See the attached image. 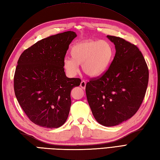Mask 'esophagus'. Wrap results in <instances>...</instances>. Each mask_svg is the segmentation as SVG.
Wrapping results in <instances>:
<instances>
[{
    "instance_id": "esophagus-1",
    "label": "esophagus",
    "mask_w": 160,
    "mask_h": 160,
    "mask_svg": "<svg viewBox=\"0 0 160 160\" xmlns=\"http://www.w3.org/2000/svg\"><path fill=\"white\" fill-rule=\"evenodd\" d=\"M80 87L82 89H85L86 87V82L84 80H82V82H80Z\"/></svg>"
}]
</instances>
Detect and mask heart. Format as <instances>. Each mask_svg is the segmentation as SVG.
<instances>
[{
	"mask_svg": "<svg viewBox=\"0 0 160 160\" xmlns=\"http://www.w3.org/2000/svg\"><path fill=\"white\" fill-rule=\"evenodd\" d=\"M71 58L64 60L67 73L75 76L82 64L84 73L91 78L102 76L109 68L114 56L113 47L106 40H87L75 44L70 50Z\"/></svg>",
	"mask_w": 160,
	"mask_h": 160,
	"instance_id": "obj_1",
	"label": "heart"
}]
</instances>
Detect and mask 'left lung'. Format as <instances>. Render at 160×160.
Returning a JSON list of instances; mask_svg holds the SVG:
<instances>
[{"mask_svg": "<svg viewBox=\"0 0 160 160\" xmlns=\"http://www.w3.org/2000/svg\"><path fill=\"white\" fill-rule=\"evenodd\" d=\"M115 54L102 76L86 85L88 103L96 121L104 127L120 124L133 116L145 96L148 69L138 47L120 37L107 36Z\"/></svg>", "mask_w": 160, "mask_h": 160, "instance_id": "1", "label": "left lung"}]
</instances>
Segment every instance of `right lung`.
<instances>
[{
	"instance_id": "1",
	"label": "right lung",
	"mask_w": 160,
	"mask_h": 160,
	"mask_svg": "<svg viewBox=\"0 0 160 160\" xmlns=\"http://www.w3.org/2000/svg\"><path fill=\"white\" fill-rule=\"evenodd\" d=\"M76 36L68 31L40 40L18 60L13 78L16 97L29 120L40 127L58 128L69 115L71 91L81 80L67 78L63 62Z\"/></svg>"
}]
</instances>
